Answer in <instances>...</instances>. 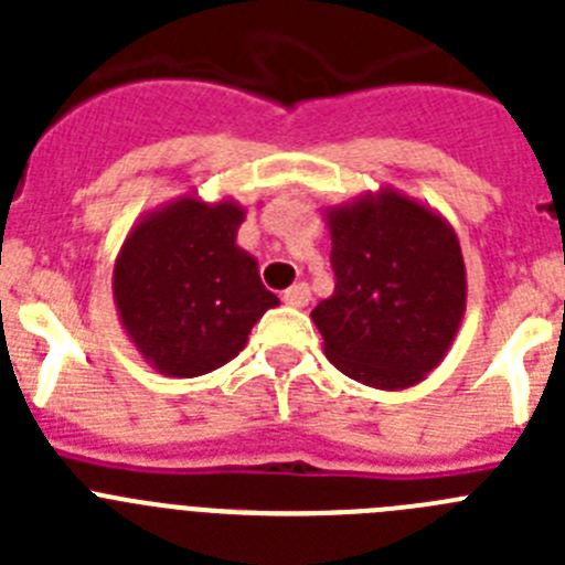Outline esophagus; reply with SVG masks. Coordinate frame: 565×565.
Segmentation results:
<instances>
[{"mask_svg":"<svg viewBox=\"0 0 565 565\" xmlns=\"http://www.w3.org/2000/svg\"><path fill=\"white\" fill-rule=\"evenodd\" d=\"M291 308H306L308 302H311V288L306 286V282H297V286H291L286 291V297H282Z\"/></svg>","mask_w":565,"mask_h":565,"instance_id":"obj_1","label":"esophagus"}]
</instances>
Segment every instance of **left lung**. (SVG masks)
Segmentation results:
<instances>
[{"instance_id": "obj_1", "label": "left lung", "mask_w": 565, "mask_h": 565, "mask_svg": "<svg viewBox=\"0 0 565 565\" xmlns=\"http://www.w3.org/2000/svg\"><path fill=\"white\" fill-rule=\"evenodd\" d=\"M337 286L311 311L322 351L344 376L407 391L444 362L467 311L456 228L393 186L322 212Z\"/></svg>"}]
</instances>
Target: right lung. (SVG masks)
Listing matches in <instances>:
<instances>
[{"mask_svg":"<svg viewBox=\"0 0 565 565\" xmlns=\"http://www.w3.org/2000/svg\"><path fill=\"white\" fill-rule=\"evenodd\" d=\"M246 209L186 192L129 228L113 268L124 333L163 376L194 379L232 362L279 299L237 246Z\"/></svg>","mask_w":565,"mask_h":565,"instance_id":"right-lung-1","label":"right lung"}]
</instances>
